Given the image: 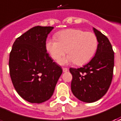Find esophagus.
Returning a JSON list of instances; mask_svg holds the SVG:
<instances>
[{
    "instance_id": "obj_1",
    "label": "esophagus",
    "mask_w": 121,
    "mask_h": 121,
    "mask_svg": "<svg viewBox=\"0 0 121 121\" xmlns=\"http://www.w3.org/2000/svg\"><path fill=\"white\" fill-rule=\"evenodd\" d=\"M63 72H67V71H68V69H67V68L63 67Z\"/></svg>"
}]
</instances>
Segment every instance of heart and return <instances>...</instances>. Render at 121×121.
<instances>
[{
	"label": "heart",
	"instance_id": "obj_1",
	"mask_svg": "<svg viewBox=\"0 0 121 121\" xmlns=\"http://www.w3.org/2000/svg\"><path fill=\"white\" fill-rule=\"evenodd\" d=\"M56 38H48L45 48L56 61L67 52V56L60 61L61 64L75 63L78 65H83L92 58L98 48L97 37L90 31L69 29L58 32Z\"/></svg>",
	"mask_w": 121,
	"mask_h": 121
}]
</instances>
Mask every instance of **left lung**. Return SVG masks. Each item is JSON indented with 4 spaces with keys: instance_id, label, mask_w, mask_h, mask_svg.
Instances as JSON below:
<instances>
[{
    "instance_id": "8db88e82",
    "label": "left lung",
    "mask_w": 121,
    "mask_h": 121,
    "mask_svg": "<svg viewBox=\"0 0 121 121\" xmlns=\"http://www.w3.org/2000/svg\"><path fill=\"white\" fill-rule=\"evenodd\" d=\"M98 44L95 56L83 67L70 68L71 91L77 99L94 102L106 94L111 84L114 69V51L108 38L94 27Z\"/></svg>"
}]
</instances>
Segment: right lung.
<instances>
[{
  "label": "right lung",
  "mask_w": 121,
  "mask_h": 121,
  "mask_svg": "<svg viewBox=\"0 0 121 121\" xmlns=\"http://www.w3.org/2000/svg\"><path fill=\"white\" fill-rule=\"evenodd\" d=\"M53 27L35 26L17 38L9 55V72L18 94L30 103L52 95L63 70L49 56L45 42Z\"/></svg>",
  "instance_id": "add662e5"
}]
</instances>
